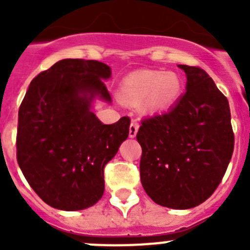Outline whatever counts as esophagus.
Segmentation results:
<instances>
[{"label": "esophagus", "instance_id": "34e87169", "mask_svg": "<svg viewBox=\"0 0 250 250\" xmlns=\"http://www.w3.org/2000/svg\"><path fill=\"white\" fill-rule=\"evenodd\" d=\"M138 130H139V124L136 121H132L130 124V127H129V136L130 138H135L136 134H138Z\"/></svg>", "mask_w": 250, "mask_h": 250}]
</instances>
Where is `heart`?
Segmentation results:
<instances>
[{
	"instance_id": "obj_1",
	"label": "heart",
	"mask_w": 250,
	"mask_h": 250,
	"mask_svg": "<svg viewBox=\"0 0 250 250\" xmlns=\"http://www.w3.org/2000/svg\"><path fill=\"white\" fill-rule=\"evenodd\" d=\"M182 91L180 79L174 72L139 70L123 81L120 98L126 104L144 100V110L155 112L169 107Z\"/></svg>"
}]
</instances>
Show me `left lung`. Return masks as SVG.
<instances>
[{
    "label": "left lung",
    "mask_w": 250,
    "mask_h": 250,
    "mask_svg": "<svg viewBox=\"0 0 250 250\" xmlns=\"http://www.w3.org/2000/svg\"><path fill=\"white\" fill-rule=\"evenodd\" d=\"M187 92L167 112L145 119L136 134L143 154L141 184L156 204L190 209L222 182L234 149L230 109L200 67L178 65Z\"/></svg>",
    "instance_id": "8db88e82"
}]
</instances>
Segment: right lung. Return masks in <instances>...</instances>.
Masks as SVG:
<instances>
[{"mask_svg":"<svg viewBox=\"0 0 250 250\" xmlns=\"http://www.w3.org/2000/svg\"><path fill=\"white\" fill-rule=\"evenodd\" d=\"M111 68L65 59L31 81L19 110L17 163L35 193L60 210H83L103 198L104 167L129 136L130 119L105 125L91 111L111 103Z\"/></svg>","mask_w":250,"mask_h":250,"instance_id":"right-lung-1","label":"right lung"}]
</instances>
